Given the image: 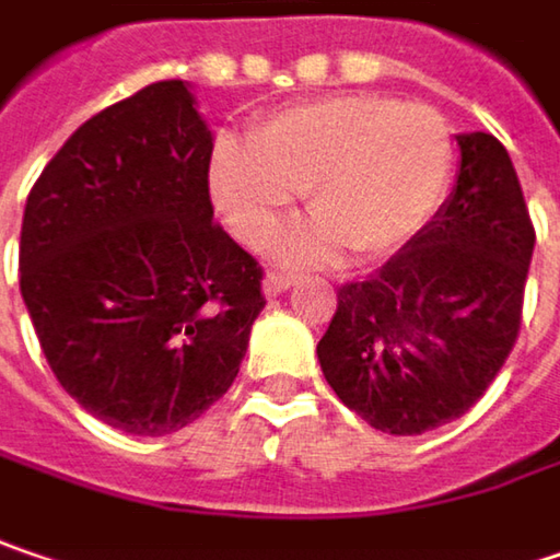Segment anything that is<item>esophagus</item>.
I'll return each instance as SVG.
<instances>
[{"label": "esophagus", "instance_id": "34e87169", "mask_svg": "<svg viewBox=\"0 0 560 560\" xmlns=\"http://www.w3.org/2000/svg\"><path fill=\"white\" fill-rule=\"evenodd\" d=\"M291 284H294V279H291L288 272H269V276L262 279V291H266V298H279V294H284Z\"/></svg>", "mask_w": 560, "mask_h": 560}]
</instances>
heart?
Returning <instances> with one entry per match:
<instances>
[{
  "mask_svg": "<svg viewBox=\"0 0 560 560\" xmlns=\"http://www.w3.org/2000/svg\"><path fill=\"white\" fill-rule=\"evenodd\" d=\"M450 167L453 142L438 110L386 94H332L259 119L249 145L218 139L209 189L247 247H269L294 212V196H307L316 218L281 241V259L316 266L346 247L374 262L431 224Z\"/></svg>",
  "mask_w": 560,
  "mask_h": 560,
  "instance_id": "obj_1",
  "label": "heart"
}]
</instances>
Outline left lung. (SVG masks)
I'll return each mask as SVG.
<instances>
[{
    "label": "left lung",
    "instance_id": "left-lung-1",
    "mask_svg": "<svg viewBox=\"0 0 560 560\" xmlns=\"http://www.w3.org/2000/svg\"><path fill=\"white\" fill-rule=\"evenodd\" d=\"M431 224L374 279L339 288L316 346L326 383L371 428L409 438L466 415L520 332L536 231L508 149L463 132Z\"/></svg>",
    "mask_w": 560,
    "mask_h": 560
}]
</instances>
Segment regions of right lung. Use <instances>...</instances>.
I'll return each mask as SVG.
<instances>
[{
    "label": "right lung",
    "mask_w": 560,
    "mask_h": 560,
    "mask_svg": "<svg viewBox=\"0 0 560 560\" xmlns=\"http://www.w3.org/2000/svg\"><path fill=\"white\" fill-rule=\"evenodd\" d=\"M212 129L189 84L154 82L82 122L34 183L21 298L62 389L161 438L234 383L262 269L214 224Z\"/></svg>",
    "instance_id": "add662e5"
}]
</instances>
